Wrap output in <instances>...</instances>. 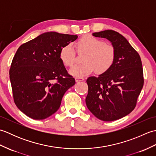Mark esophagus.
<instances>
[{"label": "esophagus", "instance_id": "34e87169", "mask_svg": "<svg viewBox=\"0 0 156 156\" xmlns=\"http://www.w3.org/2000/svg\"><path fill=\"white\" fill-rule=\"evenodd\" d=\"M76 82H80V81H83L84 80V78H81V77H76L75 78Z\"/></svg>", "mask_w": 156, "mask_h": 156}]
</instances>
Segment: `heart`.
<instances>
[{"mask_svg":"<svg viewBox=\"0 0 156 156\" xmlns=\"http://www.w3.org/2000/svg\"><path fill=\"white\" fill-rule=\"evenodd\" d=\"M75 48L79 54L84 53L81 64L75 65L69 69V74L76 77L87 76L94 70L101 74L107 72L113 64L115 49L111 44H106L101 39L85 35L76 42ZM75 51L70 44L63 47L59 51V59L64 66L69 67L75 60Z\"/></svg>","mask_w":156,"mask_h":156,"instance_id":"b5f03b06","label":"heart"}]
</instances>
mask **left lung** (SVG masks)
Listing matches in <instances>:
<instances>
[{
	"label": "left lung",
	"mask_w": 156,
	"mask_h": 156,
	"mask_svg": "<svg viewBox=\"0 0 156 156\" xmlns=\"http://www.w3.org/2000/svg\"><path fill=\"white\" fill-rule=\"evenodd\" d=\"M107 39L115 49V59L110 69L98 77L90 76L87 82L88 108L104 121L117 120L135 108L144 87L141 58L123 36L113 30L93 33Z\"/></svg>",
	"instance_id": "obj_1"
}]
</instances>
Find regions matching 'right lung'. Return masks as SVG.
Masks as SVG:
<instances>
[{
	"mask_svg": "<svg viewBox=\"0 0 156 156\" xmlns=\"http://www.w3.org/2000/svg\"><path fill=\"white\" fill-rule=\"evenodd\" d=\"M77 35L44 33L18 48L9 70L16 107L28 117L42 120L60 107L65 92L75 84L59 59L64 45Z\"/></svg>",
	"mask_w": 156,
	"mask_h": 156,
	"instance_id": "1",
	"label": "right lung"
}]
</instances>
